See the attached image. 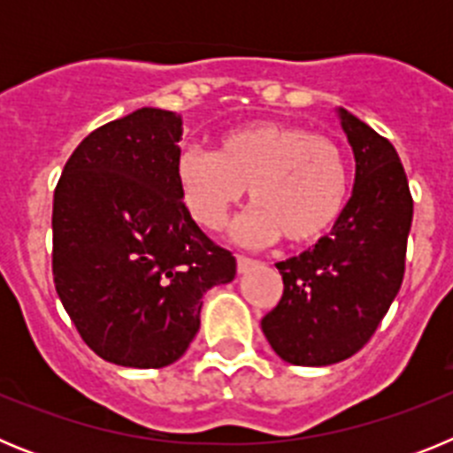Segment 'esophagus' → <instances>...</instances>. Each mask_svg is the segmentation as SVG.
I'll return each mask as SVG.
<instances>
[{"mask_svg": "<svg viewBox=\"0 0 453 453\" xmlns=\"http://www.w3.org/2000/svg\"><path fill=\"white\" fill-rule=\"evenodd\" d=\"M254 265H256L254 258H250V256L238 254V272H240V274H242V272H247V270H251V267H254Z\"/></svg>", "mask_w": 453, "mask_h": 453, "instance_id": "obj_1", "label": "esophagus"}]
</instances>
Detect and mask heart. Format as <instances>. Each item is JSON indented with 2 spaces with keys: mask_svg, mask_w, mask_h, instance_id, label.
<instances>
[{
  "mask_svg": "<svg viewBox=\"0 0 453 453\" xmlns=\"http://www.w3.org/2000/svg\"><path fill=\"white\" fill-rule=\"evenodd\" d=\"M179 190L190 215L211 231L222 229L245 197L256 203L235 224L242 242L261 245L283 234L303 245L338 222L349 197L342 150L326 135L286 122H251L226 131L215 154L183 151Z\"/></svg>",
  "mask_w": 453,
  "mask_h": 453,
  "instance_id": "obj_1",
  "label": "heart"
}]
</instances>
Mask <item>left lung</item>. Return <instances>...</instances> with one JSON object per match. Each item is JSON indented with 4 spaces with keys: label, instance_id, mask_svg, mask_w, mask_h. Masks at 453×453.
<instances>
[{
    "label": "left lung",
    "instance_id": "8db88e82",
    "mask_svg": "<svg viewBox=\"0 0 453 453\" xmlns=\"http://www.w3.org/2000/svg\"><path fill=\"white\" fill-rule=\"evenodd\" d=\"M356 158L354 190L329 235L276 263L283 295L261 319L286 363L322 367L363 349L402 288L413 197L390 140L338 108Z\"/></svg>",
    "mask_w": 453,
    "mask_h": 453
}]
</instances>
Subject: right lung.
<instances>
[{"mask_svg": "<svg viewBox=\"0 0 453 453\" xmlns=\"http://www.w3.org/2000/svg\"><path fill=\"white\" fill-rule=\"evenodd\" d=\"M181 115L138 108L92 131L54 190L56 292L83 342L122 367H165L199 331L202 297L235 258L179 190Z\"/></svg>", "mask_w": 453, "mask_h": 453, "instance_id": "obj_1", "label": "right lung"}]
</instances>
